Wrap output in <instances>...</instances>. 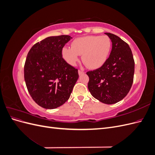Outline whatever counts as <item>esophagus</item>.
I'll list each match as a JSON object with an SVG mask.
<instances>
[{"instance_id": "34e87169", "label": "esophagus", "mask_w": 155, "mask_h": 155, "mask_svg": "<svg viewBox=\"0 0 155 155\" xmlns=\"http://www.w3.org/2000/svg\"><path fill=\"white\" fill-rule=\"evenodd\" d=\"M84 73H85V72H84L83 71H81V70H78V74H79V76H80V75H81V74H84Z\"/></svg>"}]
</instances>
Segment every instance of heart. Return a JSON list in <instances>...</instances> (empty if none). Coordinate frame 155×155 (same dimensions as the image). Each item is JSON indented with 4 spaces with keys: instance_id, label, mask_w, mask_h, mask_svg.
Here are the masks:
<instances>
[{
    "instance_id": "b5f03b06",
    "label": "heart",
    "mask_w": 155,
    "mask_h": 155,
    "mask_svg": "<svg viewBox=\"0 0 155 155\" xmlns=\"http://www.w3.org/2000/svg\"><path fill=\"white\" fill-rule=\"evenodd\" d=\"M112 48V42L107 35H88L78 37L72 43V48L64 47L62 56L72 66L79 61L82 55L83 62L91 69L101 67L107 61Z\"/></svg>"
}]
</instances>
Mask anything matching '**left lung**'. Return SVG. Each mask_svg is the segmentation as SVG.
<instances>
[{
	"mask_svg": "<svg viewBox=\"0 0 155 155\" xmlns=\"http://www.w3.org/2000/svg\"><path fill=\"white\" fill-rule=\"evenodd\" d=\"M112 42L109 58L101 67L87 74L88 88L92 96L111 105L123 100L133 85L134 61L129 46L119 37L105 33Z\"/></svg>",
	"mask_w": 155,
	"mask_h": 155,
	"instance_id": "obj_1",
	"label": "left lung"
}]
</instances>
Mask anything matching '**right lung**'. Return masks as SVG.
<instances>
[{
	"instance_id": "obj_1",
	"label": "right lung",
	"mask_w": 155,
	"mask_h": 155,
	"mask_svg": "<svg viewBox=\"0 0 155 155\" xmlns=\"http://www.w3.org/2000/svg\"><path fill=\"white\" fill-rule=\"evenodd\" d=\"M70 35L48 37L32 46L25 64V80L32 99L47 109L63 105L79 78L78 69L62 58Z\"/></svg>"
}]
</instances>
